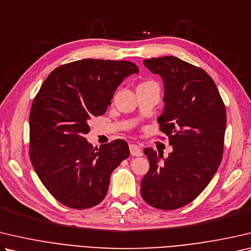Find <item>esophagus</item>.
<instances>
[{"label":"esophagus","mask_w":251,"mask_h":251,"mask_svg":"<svg viewBox=\"0 0 251 251\" xmlns=\"http://www.w3.org/2000/svg\"><path fill=\"white\" fill-rule=\"evenodd\" d=\"M129 150H130V154L134 157H139L141 156V153H143L141 152L140 147L137 145H129Z\"/></svg>","instance_id":"1"}]
</instances>
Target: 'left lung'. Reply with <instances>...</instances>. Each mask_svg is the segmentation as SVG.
Masks as SVG:
<instances>
[{
	"label": "left lung",
	"instance_id": "left-lung-1",
	"mask_svg": "<svg viewBox=\"0 0 251 251\" xmlns=\"http://www.w3.org/2000/svg\"><path fill=\"white\" fill-rule=\"evenodd\" d=\"M144 65L162 79L165 107L158 123L173 150L163 158L152 148L144 149L150 168L140 193L150 206L170 211L197 199L216 173L226 110L215 82L201 68L173 56L145 59Z\"/></svg>",
	"mask_w": 251,
	"mask_h": 251
}]
</instances>
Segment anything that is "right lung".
Listing matches in <instances>:
<instances>
[{"label":"right lung","instance_id":"obj_1","mask_svg":"<svg viewBox=\"0 0 251 251\" xmlns=\"http://www.w3.org/2000/svg\"><path fill=\"white\" fill-rule=\"evenodd\" d=\"M139 69L130 61L83 59L50 74L29 115V157L40 181L68 207L84 209L106 197L112 172L129 157L125 140L93 148L89 121L103 115L116 89Z\"/></svg>","mask_w":251,"mask_h":251}]
</instances>
